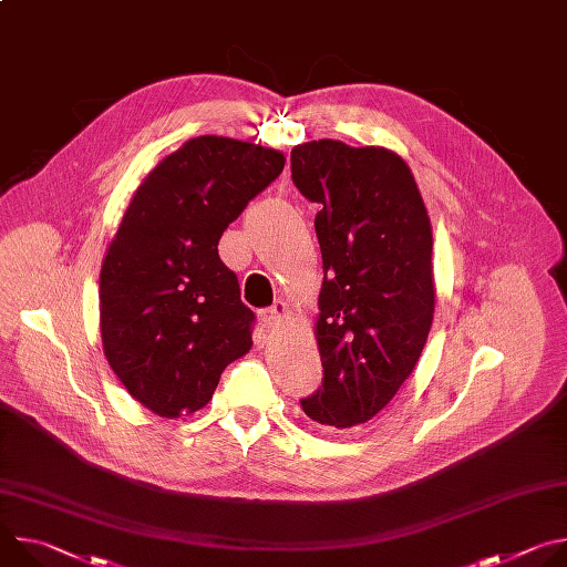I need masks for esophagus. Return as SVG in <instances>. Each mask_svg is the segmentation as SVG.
Instances as JSON below:
<instances>
[{"label": "esophagus", "instance_id": "obj_1", "mask_svg": "<svg viewBox=\"0 0 567 567\" xmlns=\"http://www.w3.org/2000/svg\"><path fill=\"white\" fill-rule=\"evenodd\" d=\"M287 316H289V307L282 300H276L269 309H265L262 320H265L267 328H278Z\"/></svg>", "mask_w": 567, "mask_h": 567}]
</instances>
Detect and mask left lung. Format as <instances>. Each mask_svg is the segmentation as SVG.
I'll list each match as a JSON object with an SVG mask.
<instances>
[{
	"label": "left lung",
	"mask_w": 567,
	"mask_h": 567,
	"mask_svg": "<svg viewBox=\"0 0 567 567\" xmlns=\"http://www.w3.org/2000/svg\"><path fill=\"white\" fill-rule=\"evenodd\" d=\"M291 179L318 204L322 385L307 417L352 429L372 420L413 372L435 311L433 233L411 168L383 147L320 138L291 150Z\"/></svg>",
	"instance_id": "left-lung-1"
}]
</instances>
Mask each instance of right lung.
Returning a JSON list of instances; mask_svg holds the SVG:
<instances>
[{
    "mask_svg": "<svg viewBox=\"0 0 567 567\" xmlns=\"http://www.w3.org/2000/svg\"><path fill=\"white\" fill-rule=\"evenodd\" d=\"M285 168L276 150L197 136L138 186L101 269L105 357L161 417L210 401L224 368L254 346L256 313L219 260L226 226Z\"/></svg>",
    "mask_w": 567,
    "mask_h": 567,
    "instance_id": "right-lung-1",
    "label": "right lung"
}]
</instances>
